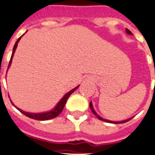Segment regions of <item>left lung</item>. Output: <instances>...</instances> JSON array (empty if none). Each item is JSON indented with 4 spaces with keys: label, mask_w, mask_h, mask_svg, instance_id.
Wrapping results in <instances>:
<instances>
[{
    "label": "left lung",
    "mask_w": 155,
    "mask_h": 155,
    "mask_svg": "<svg viewBox=\"0 0 155 155\" xmlns=\"http://www.w3.org/2000/svg\"><path fill=\"white\" fill-rule=\"evenodd\" d=\"M126 32H127V34H131V32H130V31L129 30L128 28H126ZM89 107H90V109H91V111H92V113H94V115L96 116V117H97L98 119H99V120H101V121H106V122H109V123H114V124H119V123H124V122H127V121H130V119L132 118V117H130V118L127 119V120H125V121H109V120H106V119L102 118L100 116H98V114L96 113V112H95L94 109V107H93V104L91 102L89 103Z\"/></svg>",
    "instance_id": "1"
}]
</instances>
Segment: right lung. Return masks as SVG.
<instances>
[{
    "label": "right lung",
    "mask_w": 155,
    "mask_h": 155,
    "mask_svg": "<svg viewBox=\"0 0 155 155\" xmlns=\"http://www.w3.org/2000/svg\"><path fill=\"white\" fill-rule=\"evenodd\" d=\"M23 35H24V34H23ZM21 37H19V38H18V40H17L16 42H15V46H14L13 51H12L11 57H10V62H9L8 69H9V67H10V64H11V61H12V57H13L14 53H15V49H16L17 46H18V42H19V41L20 40V38H21ZM78 87L79 86L75 87L74 89H71V91H69L67 94H66L64 95V96H63V98H61V99L59 102H58V104L56 105V107H55L54 108H53L52 110H51V111H49V112H45V113H27V112H25V111H23V110L19 109V108L16 107L14 105V104L12 103V102H11V104H13L14 106L17 109L19 110V112H20V113H22L23 114L26 116V117H30V118H32V119H34V120H39V121H47V120H50V119H52V118H55V117H57V116L59 115V114H60V113L62 112L63 108H64V107H65V105H66V101H67L68 98L70 97V95L73 92H74V91H75V90L78 89Z\"/></svg>",
    "instance_id": "1"
}]
</instances>
